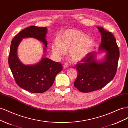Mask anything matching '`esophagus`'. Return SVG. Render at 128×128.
I'll return each instance as SVG.
<instances>
[{
    "instance_id": "esophagus-1",
    "label": "esophagus",
    "mask_w": 128,
    "mask_h": 128,
    "mask_svg": "<svg viewBox=\"0 0 128 128\" xmlns=\"http://www.w3.org/2000/svg\"><path fill=\"white\" fill-rule=\"evenodd\" d=\"M68 66H69V65H68V63H65L63 65V68H68Z\"/></svg>"
}]
</instances>
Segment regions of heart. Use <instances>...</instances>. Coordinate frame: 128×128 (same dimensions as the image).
<instances>
[{
  "label": "heart",
  "instance_id": "obj_1",
  "mask_svg": "<svg viewBox=\"0 0 128 128\" xmlns=\"http://www.w3.org/2000/svg\"><path fill=\"white\" fill-rule=\"evenodd\" d=\"M94 41L92 38L78 30L70 29L63 32L57 40L51 44L52 52L57 56H61L70 50L72 61L77 62L84 59L93 47Z\"/></svg>",
  "mask_w": 128,
  "mask_h": 128
}]
</instances>
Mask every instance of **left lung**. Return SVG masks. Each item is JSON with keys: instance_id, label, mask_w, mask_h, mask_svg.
<instances>
[{"instance_id": "obj_1", "label": "left lung", "mask_w": 128, "mask_h": 128, "mask_svg": "<svg viewBox=\"0 0 128 128\" xmlns=\"http://www.w3.org/2000/svg\"><path fill=\"white\" fill-rule=\"evenodd\" d=\"M101 34L98 50L107 52L104 60L98 62L96 53L90 52L76 64L78 72L74 86L80 92L88 93L103 88L114 78L120 56L116 39L111 32L97 27Z\"/></svg>"}]
</instances>
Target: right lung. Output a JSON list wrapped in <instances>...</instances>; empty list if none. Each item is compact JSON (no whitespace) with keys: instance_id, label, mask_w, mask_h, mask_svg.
Segmentation results:
<instances>
[{"instance_id":"add662e5","label":"right lung","mask_w":128,"mask_h":128,"mask_svg":"<svg viewBox=\"0 0 128 128\" xmlns=\"http://www.w3.org/2000/svg\"><path fill=\"white\" fill-rule=\"evenodd\" d=\"M46 33V27L32 26L16 35L10 44L8 64L14 78L18 86L31 93L46 92L52 85L56 75L63 69L60 63L44 56L39 63L32 65H24L18 58V46L22 38H32L42 42L45 46L44 52H46L47 47Z\"/></svg>"}]
</instances>
